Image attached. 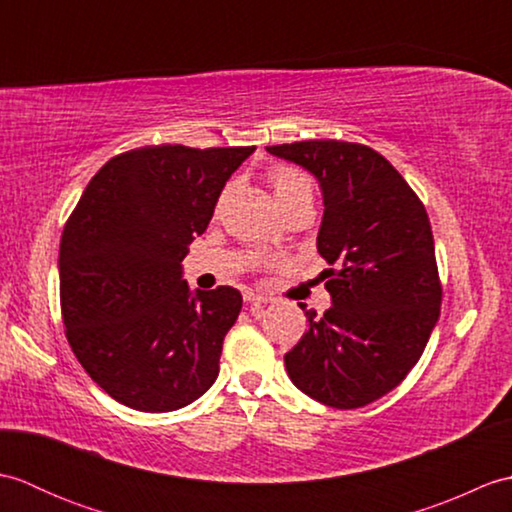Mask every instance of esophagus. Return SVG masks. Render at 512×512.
Wrapping results in <instances>:
<instances>
[{
	"mask_svg": "<svg viewBox=\"0 0 512 512\" xmlns=\"http://www.w3.org/2000/svg\"><path fill=\"white\" fill-rule=\"evenodd\" d=\"M244 301L248 303V306H262V303H268L270 299L264 295H257V292H246Z\"/></svg>",
	"mask_w": 512,
	"mask_h": 512,
	"instance_id": "esophagus-1",
	"label": "esophagus"
}]
</instances>
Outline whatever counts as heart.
<instances>
[{"label": "heart", "instance_id": "heart-1", "mask_svg": "<svg viewBox=\"0 0 512 512\" xmlns=\"http://www.w3.org/2000/svg\"><path fill=\"white\" fill-rule=\"evenodd\" d=\"M268 180H270V184H273L277 204L292 198V195H297V193L310 191L308 178L303 176L301 171L292 169V167H275V169H270Z\"/></svg>", "mask_w": 512, "mask_h": 512}]
</instances>
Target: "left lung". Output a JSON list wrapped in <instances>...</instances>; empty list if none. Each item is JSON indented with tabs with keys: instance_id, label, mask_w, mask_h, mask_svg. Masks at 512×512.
Wrapping results in <instances>:
<instances>
[{
	"instance_id": "8db88e82",
	"label": "left lung",
	"mask_w": 512,
	"mask_h": 512,
	"mask_svg": "<svg viewBox=\"0 0 512 512\" xmlns=\"http://www.w3.org/2000/svg\"><path fill=\"white\" fill-rule=\"evenodd\" d=\"M319 182L317 235L332 308L284 356L303 394L334 409L385 396L418 363L440 317L442 288L427 211L378 151L341 140L266 147Z\"/></svg>"
}]
</instances>
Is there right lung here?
Segmentation results:
<instances>
[{"mask_svg":"<svg viewBox=\"0 0 512 512\" xmlns=\"http://www.w3.org/2000/svg\"><path fill=\"white\" fill-rule=\"evenodd\" d=\"M253 151H127L99 169L65 224V336L94 383L125 407L176 411L215 383L242 295L231 286L191 290L182 259Z\"/></svg>","mask_w":512,"mask_h":512,"instance_id":"1","label":"right lung"}]
</instances>
